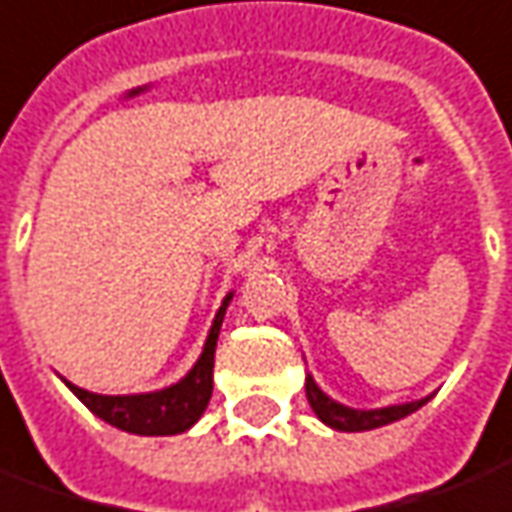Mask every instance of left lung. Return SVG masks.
Returning <instances> with one entry per match:
<instances>
[{
	"mask_svg": "<svg viewBox=\"0 0 512 512\" xmlns=\"http://www.w3.org/2000/svg\"><path fill=\"white\" fill-rule=\"evenodd\" d=\"M306 397L322 422L333 427V430H344V433H361V430H372V427H383V424L397 422L402 416L419 411L424 402L430 400L427 397V400L391 405V408H378V411H353V408H344L339 402H333L331 397H325L311 378H306Z\"/></svg>",
	"mask_w": 512,
	"mask_h": 512,
	"instance_id": "left-lung-1",
	"label": "left lung"
}]
</instances>
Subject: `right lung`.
I'll return each mask as SVG.
<instances>
[{
	"label": "right lung",
	"mask_w": 512,
	"mask_h": 512,
	"mask_svg": "<svg viewBox=\"0 0 512 512\" xmlns=\"http://www.w3.org/2000/svg\"><path fill=\"white\" fill-rule=\"evenodd\" d=\"M228 300H231V295L223 300V306L217 311L198 364L192 366L190 372H187V378H181L176 386L154 391V394H129V397H104V394H93V391L79 389V386H71V383H68V389L74 391L76 397L85 402L99 419L110 422L112 427H121L126 433H137V436H176V433L190 430L192 424L201 419V413L206 411L209 397H212L215 347Z\"/></svg>",
	"instance_id": "obj_1"
}]
</instances>
